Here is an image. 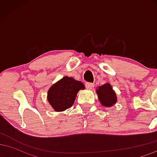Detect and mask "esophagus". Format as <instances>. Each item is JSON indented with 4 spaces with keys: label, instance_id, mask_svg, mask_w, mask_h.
Segmentation results:
<instances>
[{
    "label": "esophagus",
    "instance_id": "esophagus-1",
    "mask_svg": "<svg viewBox=\"0 0 157 157\" xmlns=\"http://www.w3.org/2000/svg\"><path fill=\"white\" fill-rule=\"evenodd\" d=\"M94 86V84L92 82H86V87L89 89H92Z\"/></svg>",
    "mask_w": 157,
    "mask_h": 157
}]
</instances>
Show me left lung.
<instances>
[{"label":"left lung","mask_w":157,"mask_h":157,"mask_svg":"<svg viewBox=\"0 0 157 157\" xmlns=\"http://www.w3.org/2000/svg\"><path fill=\"white\" fill-rule=\"evenodd\" d=\"M97 94L100 103L105 107H111L117 102V96L113 91L111 86L106 83L100 86L97 90Z\"/></svg>","instance_id":"obj_1"}]
</instances>
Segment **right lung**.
Here are the masks:
<instances>
[{"mask_svg": "<svg viewBox=\"0 0 157 157\" xmlns=\"http://www.w3.org/2000/svg\"><path fill=\"white\" fill-rule=\"evenodd\" d=\"M84 89V85L80 81L64 77L48 90V100L55 111H65L72 106L77 93Z\"/></svg>", "mask_w": 157, "mask_h": 157, "instance_id": "1", "label": "right lung"}]
</instances>
